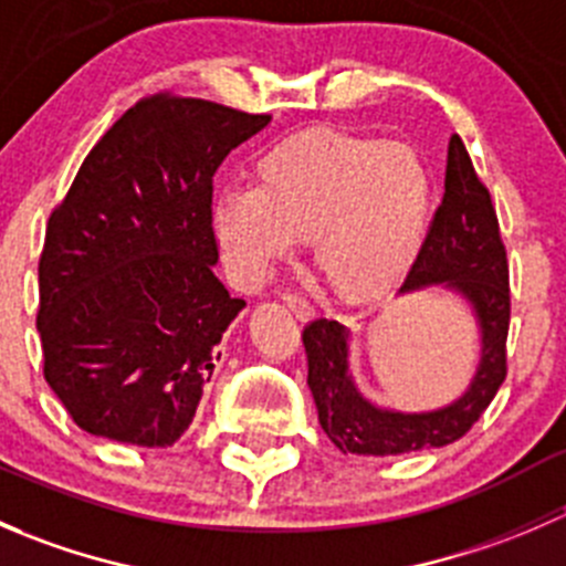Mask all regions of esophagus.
Masks as SVG:
<instances>
[{"label": "esophagus", "instance_id": "obj_1", "mask_svg": "<svg viewBox=\"0 0 566 566\" xmlns=\"http://www.w3.org/2000/svg\"><path fill=\"white\" fill-rule=\"evenodd\" d=\"M282 304L287 306L290 312H293L298 319H310L315 315V310H312V304L306 298H301L298 293H282Z\"/></svg>", "mask_w": 566, "mask_h": 566}]
</instances>
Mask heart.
Masks as SVG:
<instances>
[{
  "label": "heart",
  "instance_id": "heart-1",
  "mask_svg": "<svg viewBox=\"0 0 566 566\" xmlns=\"http://www.w3.org/2000/svg\"><path fill=\"white\" fill-rule=\"evenodd\" d=\"M430 202V169L413 147L317 130L262 156L247 191L221 193L210 232L247 287L310 241L325 293L373 304L413 268Z\"/></svg>",
  "mask_w": 566,
  "mask_h": 566
}]
</instances>
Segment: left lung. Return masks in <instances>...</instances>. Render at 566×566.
I'll use <instances>...</instances> for the list:
<instances>
[{"label":"left lung","mask_w":566,"mask_h":566,"mask_svg":"<svg viewBox=\"0 0 566 566\" xmlns=\"http://www.w3.org/2000/svg\"><path fill=\"white\" fill-rule=\"evenodd\" d=\"M443 287L460 295L476 319L479 361L468 389L432 410L380 408L364 397L350 373V331L336 319L317 317L304 328L312 397L325 436L339 452L389 454L441 449L465 436L493 402L506 378L510 334V265L499 219L465 145L449 139L447 191L436 210L427 241L399 295Z\"/></svg>","instance_id":"left-lung-1"}]
</instances>
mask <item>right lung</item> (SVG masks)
<instances>
[{"label": "right lung", "mask_w": 566, "mask_h": 566, "mask_svg": "<svg viewBox=\"0 0 566 566\" xmlns=\"http://www.w3.org/2000/svg\"><path fill=\"white\" fill-rule=\"evenodd\" d=\"M271 123L153 95L101 136L40 254L43 375L84 432L172 447L193 421L247 301L216 279L213 175Z\"/></svg>", "instance_id": "obj_1"}]
</instances>
